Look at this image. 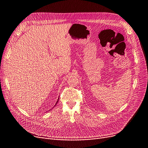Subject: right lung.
Segmentation results:
<instances>
[{"mask_svg":"<svg viewBox=\"0 0 148 148\" xmlns=\"http://www.w3.org/2000/svg\"><path fill=\"white\" fill-rule=\"evenodd\" d=\"M58 99H59V98H58ZM58 101H57V102H58ZM55 105H56V104H55Z\"/></svg>","mask_w":148,"mask_h":148,"instance_id":"1","label":"right lung"}]
</instances>
